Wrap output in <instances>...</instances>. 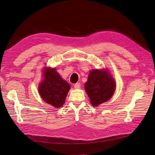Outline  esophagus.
<instances>
[{"instance_id":"obj_1","label":"esophagus","mask_w":155,"mask_h":155,"mask_svg":"<svg viewBox=\"0 0 155 155\" xmlns=\"http://www.w3.org/2000/svg\"><path fill=\"white\" fill-rule=\"evenodd\" d=\"M74 87L76 89H79L80 87H81V84H80L79 83H77L76 84H74Z\"/></svg>"}]
</instances>
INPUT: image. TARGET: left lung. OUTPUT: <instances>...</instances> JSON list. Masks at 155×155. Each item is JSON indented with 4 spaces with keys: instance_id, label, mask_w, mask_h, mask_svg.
Returning a JSON list of instances; mask_svg holds the SVG:
<instances>
[{
    "instance_id": "obj_1",
    "label": "left lung",
    "mask_w": 155,
    "mask_h": 155,
    "mask_svg": "<svg viewBox=\"0 0 155 155\" xmlns=\"http://www.w3.org/2000/svg\"><path fill=\"white\" fill-rule=\"evenodd\" d=\"M116 84L108 71L94 69L90 72L84 88L94 106L108 101L114 95Z\"/></svg>"
}]
</instances>
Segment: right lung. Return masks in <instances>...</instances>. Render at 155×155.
I'll return each mask as SVG.
<instances>
[{
	"label": "right lung",
	"instance_id": "right-lung-1",
	"mask_svg": "<svg viewBox=\"0 0 155 155\" xmlns=\"http://www.w3.org/2000/svg\"><path fill=\"white\" fill-rule=\"evenodd\" d=\"M44 79L40 83L38 92L43 100L54 107L60 108L65 102L71 86L61 78L56 68L45 67Z\"/></svg>",
	"mask_w": 155,
	"mask_h": 155
}]
</instances>
